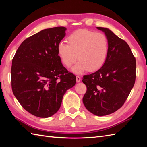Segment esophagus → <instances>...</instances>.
<instances>
[{"label": "esophagus", "mask_w": 147, "mask_h": 147, "mask_svg": "<svg viewBox=\"0 0 147 147\" xmlns=\"http://www.w3.org/2000/svg\"><path fill=\"white\" fill-rule=\"evenodd\" d=\"M76 82H78V83L80 82V81H81V78H80V76H76Z\"/></svg>", "instance_id": "34e87169"}]
</instances>
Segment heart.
<instances>
[{
  "mask_svg": "<svg viewBox=\"0 0 147 147\" xmlns=\"http://www.w3.org/2000/svg\"><path fill=\"white\" fill-rule=\"evenodd\" d=\"M67 44L60 43L57 51L61 60L66 67L73 68L74 73L80 74L87 70H99L107 60L109 54V41L104 33L87 29L74 31L66 38Z\"/></svg>",
  "mask_w": 147,
  "mask_h": 147,
  "instance_id": "obj_1",
  "label": "heart"
}]
</instances>
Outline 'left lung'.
<instances>
[{
    "instance_id": "left-lung-1",
    "label": "left lung",
    "mask_w": 147,
    "mask_h": 147,
    "mask_svg": "<svg viewBox=\"0 0 147 147\" xmlns=\"http://www.w3.org/2000/svg\"><path fill=\"white\" fill-rule=\"evenodd\" d=\"M102 31L109 41V54L104 65L83 76L87 90L83 102L98 116L111 114L123 105L135 85L136 59L128 44L108 28Z\"/></svg>"
}]
</instances>
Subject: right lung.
Segmentation results:
<instances>
[{"label":"right lung","instance_id":"obj_1","mask_svg":"<svg viewBox=\"0 0 147 147\" xmlns=\"http://www.w3.org/2000/svg\"><path fill=\"white\" fill-rule=\"evenodd\" d=\"M65 30L59 26L40 31L24 40L12 59V92L22 107L36 117L55 114L65 93L75 85V75L58 55Z\"/></svg>","mask_w":147,"mask_h":147}]
</instances>
